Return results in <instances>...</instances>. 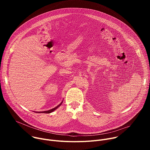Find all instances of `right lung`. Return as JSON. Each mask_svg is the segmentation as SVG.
Masks as SVG:
<instances>
[{
  "mask_svg": "<svg viewBox=\"0 0 150 150\" xmlns=\"http://www.w3.org/2000/svg\"><path fill=\"white\" fill-rule=\"evenodd\" d=\"M62 102L59 104V105H58L57 106H56L55 108H53V109H51V110H48V111H45V112H38V113H52V112H53V111H54L56 109H57L62 104Z\"/></svg>",
  "mask_w": 150,
  "mask_h": 150,
  "instance_id": "1",
  "label": "right lung"
}]
</instances>
